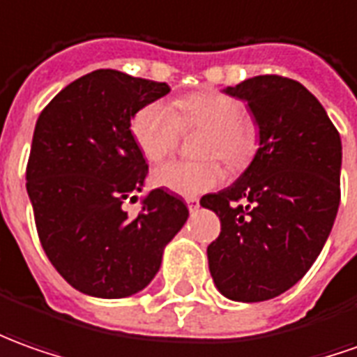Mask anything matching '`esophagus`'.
<instances>
[{
	"mask_svg": "<svg viewBox=\"0 0 357 357\" xmlns=\"http://www.w3.org/2000/svg\"><path fill=\"white\" fill-rule=\"evenodd\" d=\"M185 203H188V209L191 211V213L199 209V199L197 197H188L185 199Z\"/></svg>",
	"mask_w": 357,
	"mask_h": 357,
	"instance_id": "obj_1",
	"label": "esophagus"
}]
</instances>
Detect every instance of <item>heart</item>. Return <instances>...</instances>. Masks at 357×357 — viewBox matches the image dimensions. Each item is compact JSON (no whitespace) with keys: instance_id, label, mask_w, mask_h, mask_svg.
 <instances>
[{"instance_id":"obj_1","label":"heart","mask_w":357,"mask_h":357,"mask_svg":"<svg viewBox=\"0 0 357 357\" xmlns=\"http://www.w3.org/2000/svg\"><path fill=\"white\" fill-rule=\"evenodd\" d=\"M183 130L203 128L199 154L203 162L174 160L154 169L152 181L183 197H195L219 188L225 181L220 158L230 169H244L258 148V127L244 115V103L220 91H201L181 97L174 109L152 101L132 117L130 132L148 162H160L178 146Z\"/></svg>"}]
</instances>
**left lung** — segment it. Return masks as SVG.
Here are the masks:
<instances>
[{"instance_id":"obj_1","label":"left lung","mask_w":357,"mask_h":357,"mask_svg":"<svg viewBox=\"0 0 357 357\" xmlns=\"http://www.w3.org/2000/svg\"><path fill=\"white\" fill-rule=\"evenodd\" d=\"M222 91L248 103L260 148L232 185L201 197L220 219L207 258L227 299L258 303L293 287L319 258L340 205L342 142L295 79L256 76Z\"/></svg>"}]
</instances>
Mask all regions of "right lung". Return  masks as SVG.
Returning <instances> with one entry per match:
<instances>
[{"label":"right lung","mask_w":357,"mask_h":357,"mask_svg":"<svg viewBox=\"0 0 357 357\" xmlns=\"http://www.w3.org/2000/svg\"><path fill=\"white\" fill-rule=\"evenodd\" d=\"M168 93L162 82L96 70L64 87L36 121L26 193L38 238L58 273L86 295L123 299L144 289L188 220L183 199L160 188L142 197L137 217L125 211L148 174L130 121Z\"/></svg>","instance_id":"add662e5"}]
</instances>
